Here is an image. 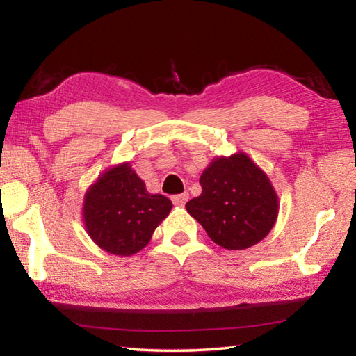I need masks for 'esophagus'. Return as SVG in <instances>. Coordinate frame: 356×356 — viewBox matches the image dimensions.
I'll return each instance as SVG.
<instances>
[{
	"label": "esophagus",
	"mask_w": 356,
	"mask_h": 356,
	"mask_svg": "<svg viewBox=\"0 0 356 356\" xmlns=\"http://www.w3.org/2000/svg\"><path fill=\"white\" fill-rule=\"evenodd\" d=\"M186 201H188V193H182V195L172 196L174 206H185Z\"/></svg>",
	"instance_id": "34e87169"
}]
</instances>
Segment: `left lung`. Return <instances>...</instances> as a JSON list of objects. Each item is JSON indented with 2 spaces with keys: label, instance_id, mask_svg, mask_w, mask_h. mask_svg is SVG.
I'll list each match as a JSON object with an SVG mask.
<instances>
[{
  "label": "left lung",
  "instance_id": "obj_1",
  "mask_svg": "<svg viewBox=\"0 0 356 356\" xmlns=\"http://www.w3.org/2000/svg\"><path fill=\"white\" fill-rule=\"evenodd\" d=\"M201 196L186 212L226 250H246L261 242L278 218V195L267 174L248 155L216 156L200 179Z\"/></svg>",
  "mask_w": 356,
  "mask_h": 356
}]
</instances>
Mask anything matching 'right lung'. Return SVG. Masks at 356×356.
I'll return each instance as SVG.
<instances>
[{"instance_id":"1","label":"right lung","mask_w":356,"mask_h":356,"mask_svg":"<svg viewBox=\"0 0 356 356\" xmlns=\"http://www.w3.org/2000/svg\"><path fill=\"white\" fill-rule=\"evenodd\" d=\"M172 202L150 195L130 163L106 170L84 195V227L95 245L116 256H131L149 243Z\"/></svg>"}]
</instances>
